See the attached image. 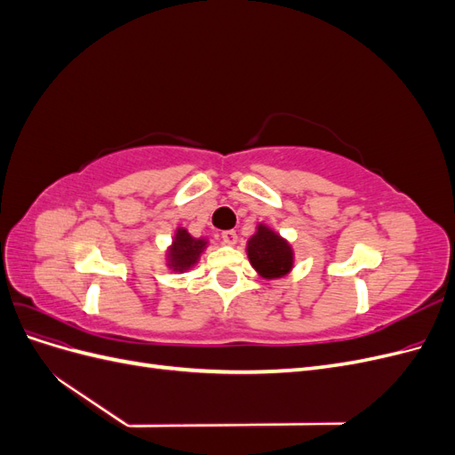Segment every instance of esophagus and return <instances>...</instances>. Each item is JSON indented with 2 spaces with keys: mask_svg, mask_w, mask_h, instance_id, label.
<instances>
[{
  "mask_svg": "<svg viewBox=\"0 0 455 455\" xmlns=\"http://www.w3.org/2000/svg\"><path fill=\"white\" fill-rule=\"evenodd\" d=\"M237 233L235 231H233V229H229V231H224L222 233V241L226 243V244H229V246H233V244H235L237 243Z\"/></svg>",
  "mask_w": 455,
  "mask_h": 455,
  "instance_id": "1",
  "label": "esophagus"
}]
</instances>
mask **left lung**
<instances>
[{"mask_svg":"<svg viewBox=\"0 0 455 455\" xmlns=\"http://www.w3.org/2000/svg\"><path fill=\"white\" fill-rule=\"evenodd\" d=\"M246 256L254 271L266 281L286 277L296 264L292 244L264 222H258L254 235L246 241Z\"/></svg>","mask_w":455,"mask_h":455,"instance_id":"obj_1","label":"left lung"}]
</instances>
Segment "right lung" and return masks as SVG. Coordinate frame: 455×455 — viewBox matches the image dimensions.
Returning a JSON list of instances; mask_svg holds the SVG:
<instances>
[{
	"mask_svg": "<svg viewBox=\"0 0 455 455\" xmlns=\"http://www.w3.org/2000/svg\"><path fill=\"white\" fill-rule=\"evenodd\" d=\"M209 244V237H194L186 228L178 226L174 229L171 244L164 251V266L174 273H186L194 269Z\"/></svg>",
	"mask_w": 455,
	"mask_h": 455,
	"instance_id": "obj_1",
	"label": "right lung"
}]
</instances>
